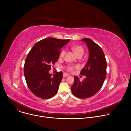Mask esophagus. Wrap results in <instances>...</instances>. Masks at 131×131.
<instances>
[{"instance_id":"esophagus-1","label":"esophagus","mask_w":131,"mask_h":131,"mask_svg":"<svg viewBox=\"0 0 131 131\" xmlns=\"http://www.w3.org/2000/svg\"><path fill=\"white\" fill-rule=\"evenodd\" d=\"M63 76H64V77H67V76H69V74H68V73H63Z\"/></svg>"}]
</instances>
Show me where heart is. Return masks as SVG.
<instances>
[{
    "instance_id": "heart-1",
    "label": "heart",
    "mask_w": 131,
    "mask_h": 131,
    "mask_svg": "<svg viewBox=\"0 0 131 131\" xmlns=\"http://www.w3.org/2000/svg\"><path fill=\"white\" fill-rule=\"evenodd\" d=\"M71 49L72 50V51L73 52V53L75 54V55L78 57V56H82L83 54H84V49L83 48L80 46H72L71 47ZM65 50H62L61 52H60V57L63 58L64 57V56L65 55ZM78 66H69L67 67V69L68 71H72V70H73V69L75 68H77Z\"/></svg>"
}]
</instances>
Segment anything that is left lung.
I'll use <instances>...</instances> for the list:
<instances>
[{"instance_id":"1","label":"left lung","mask_w":131,"mask_h":131,"mask_svg":"<svg viewBox=\"0 0 131 131\" xmlns=\"http://www.w3.org/2000/svg\"><path fill=\"white\" fill-rule=\"evenodd\" d=\"M81 41L86 43L89 51L88 60L80 72L86 78L80 81L74 76L71 90L74 96L86 99L95 95L102 88L106 76L107 63L104 53L98 45L89 38Z\"/></svg>"}]
</instances>
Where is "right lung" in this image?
<instances>
[{
  "label": "right lung",
  "instance_id": "1",
  "mask_svg": "<svg viewBox=\"0 0 131 131\" xmlns=\"http://www.w3.org/2000/svg\"><path fill=\"white\" fill-rule=\"evenodd\" d=\"M69 41L47 38L37 42L28 53L24 67V76L28 88L36 96L49 99L57 94L63 72L52 76L49 70L51 65L58 61L61 49Z\"/></svg>",
  "mask_w": 131,
  "mask_h": 131
}]
</instances>
